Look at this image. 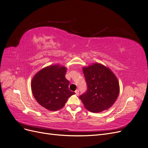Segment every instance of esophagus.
I'll list each match as a JSON object with an SVG mask.
<instances>
[{
	"label": "esophagus",
	"mask_w": 148,
	"mask_h": 148,
	"mask_svg": "<svg viewBox=\"0 0 148 148\" xmlns=\"http://www.w3.org/2000/svg\"><path fill=\"white\" fill-rule=\"evenodd\" d=\"M79 90H78V89H77V90H75V93H76V95H79Z\"/></svg>",
	"instance_id": "obj_1"
}]
</instances>
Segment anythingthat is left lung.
<instances>
[{"mask_svg":"<svg viewBox=\"0 0 148 148\" xmlns=\"http://www.w3.org/2000/svg\"><path fill=\"white\" fill-rule=\"evenodd\" d=\"M82 71L87 90L79 98L84 107L95 113L109 109L120 92L119 82L116 76L110 69L99 63L84 67Z\"/></svg>","mask_w":148,"mask_h":148,"instance_id":"8db88e82","label":"left lung"}]
</instances>
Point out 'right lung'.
Returning <instances> with one entry per match:
<instances>
[{
    "mask_svg": "<svg viewBox=\"0 0 148 148\" xmlns=\"http://www.w3.org/2000/svg\"><path fill=\"white\" fill-rule=\"evenodd\" d=\"M66 67L55 64L40 70L32 80V91L37 102L51 111L62 109L75 92L69 88Z\"/></svg>",
    "mask_w": 148,
    "mask_h": 148,
    "instance_id": "obj_1",
    "label": "right lung"
}]
</instances>
